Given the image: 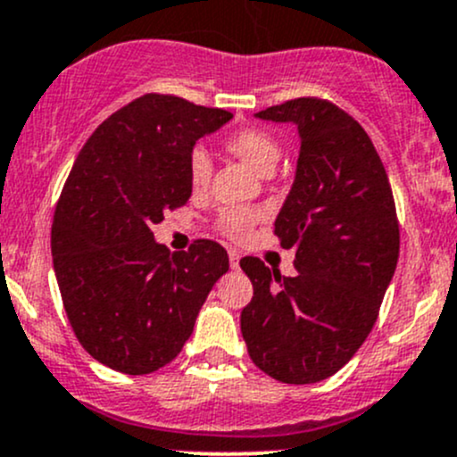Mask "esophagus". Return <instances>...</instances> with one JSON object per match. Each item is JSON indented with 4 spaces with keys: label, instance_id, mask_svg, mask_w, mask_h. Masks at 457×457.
<instances>
[{
    "label": "esophagus",
    "instance_id": "1",
    "mask_svg": "<svg viewBox=\"0 0 457 457\" xmlns=\"http://www.w3.org/2000/svg\"><path fill=\"white\" fill-rule=\"evenodd\" d=\"M238 261H241V256H238V252H229V265H232V270H237L238 267Z\"/></svg>",
    "mask_w": 457,
    "mask_h": 457
}]
</instances>
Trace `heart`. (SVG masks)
<instances>
[{
    "mask_svg": "<svg viewBox=\"0 0 457 457\" xmlns=\"http://www.w3.org/2000/svg\"><path fill=\"white\" fill-rule=\"evenodd\" d=\"M225 147L232 152L237 159H241L243 163L250 165L252 170L262 177H270L276 170L280 161V145L278 141L271 135L262 130H241L234 132L228 141H225ZM212 177V161L210 154L205 150H195L190 156V183L195 187V192L205 190L207 183H210ZM256 212L252 210H229L223 214V228L229 237L241 238L247 229L254 225Z\"/></svg>",
    "mask_w": 457,
    "mask_h": 457,
    "instance_id": "1",
    "label": "heart"
}]
</instances>
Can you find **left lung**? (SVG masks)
<instances>
[{
    "mask_svg": "<svg viewBox=\"0 0 457 457\" xmlns=\"http://www.w3.org/2000/svg\"><path fill=\"white\" fill-rule=\"evenodd\" d=\"M254 117L292 123L301 139L274 220L280 247L296 252L298 274L243 258L254 296L241 312V334L258 370L312 385L347 365L376 322L400 250L394 195L371 139L338 105L305 96Z\"/></svg>",
    "mask_w": 457,
    "mask_h": 457,
    "instance_id": "8db88e82",
    "label": "left lung"
}]
</instances>
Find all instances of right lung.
I'll use <instances>...</instances> for the list:
<instances>
[{
  "label": "right lung",
  "mask_w": 457,
  "mask_h": 457,
  "mask_svg": "<svg viewBox=\"0 0 457 457\" xmlns=\"http://www.w3.org/2000/svg\"><path fill=\"white\" fill-rule=\"evenodd\" d=\"M232 119L168 95H143L81 147L53 220V265L75 336L101 365L143 376L172 362L228 252L196 241L174 252L152 225L192 196L196 141Z\"/></svg>",
  "instance_id": "add662e5"
}]
</instances>
